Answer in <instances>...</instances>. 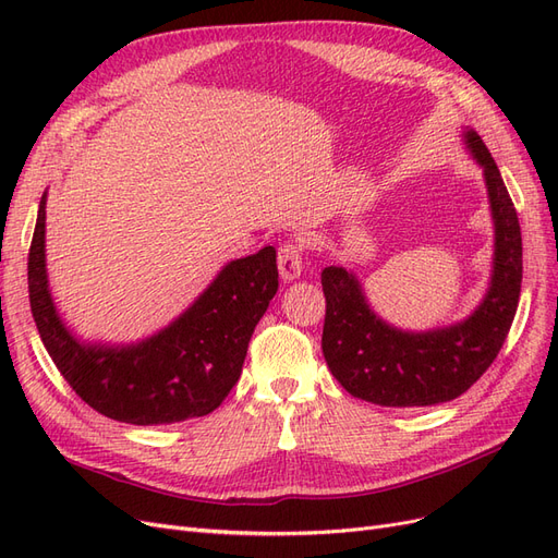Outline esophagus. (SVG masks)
Here are the masks:
<instances>
[{
	"mask_svg": "<svg viewBox=\"0 0 558 558\" xmlns=\"http://www.w3.org/2000/svg\"><path fill=\"white\" fill-rule=\"evenodd\" d=\"M303 247L294 241H287L278 247V268H280V278L282 280H294L303 271Z\"/></svg>",
	"mask_w": 558,
	"mask_h": 558,
	"instance_id": "obj_1",
	"label": "esophagus"
}]
</instances>
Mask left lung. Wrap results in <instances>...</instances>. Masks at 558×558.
I'll return each instance as SVG.
<instances>
[{
    "mask_svg": "<svg viewBox=\"0 0 558 558\" xmlns=\"http://www.w3.org/2000/svg\"><path fill=\"white\" fill-rule=\"evenodd\" d=\"M465 143L484 169L496 225V259L487 296L454 327L405 333L375 317L359 280L340 266L322 271L327 296L322 352L352 397L385 408L436 405L469 391L510 333L521 292V229L496 161L477 132Z\"/></svg>",
    "mask_w": 558,
    "mask_h": 558,
    "instance_id": "8db88e82",
    "label": "left lung"
}]
</instances>
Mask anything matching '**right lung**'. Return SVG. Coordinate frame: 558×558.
Instances as JSON below:
<instances>
[{
    "label": "right lung",
    "mask_w": 558,
    "mask_h": 558,
    "mask_svg": "<svg viewBox=\"0 0 558 558\" xmlns=\"http://www.w3.org/2000/svg\"><path fill=\"white\" fill-rule=\"evenodd\" d=\"M46 194L27 257L32 317L69 387L104 417L153 426L204 417L239 383L250 336L278 292L271 245L227 264L171 327L130 348L81 345L60 322L46 280Z\"/></svg>",
    "instance_id": "add662e5"
}]
</instances>
